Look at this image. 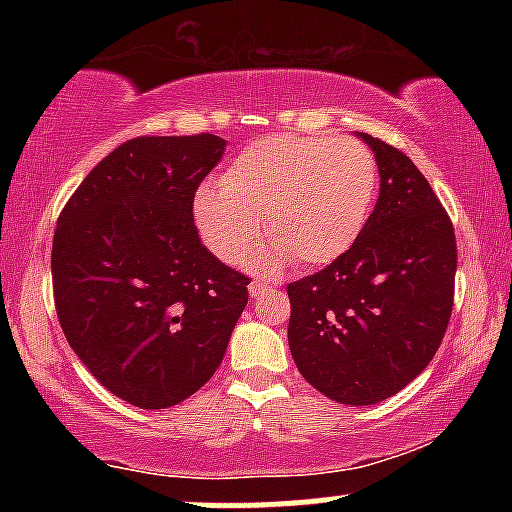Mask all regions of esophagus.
Here are the masks:
<instances>
[{
	"label": "esophagus",
	"instance_id": "1",
	"mask_svg": "<svg viewBox=\"0 0 512 512\" xmlns=\"http://www.w3.org/2000/svg\"><path fill=\"white\" fill-rule=\"evenodd\" d=\"M250 289V296L255 298V296H262V293H269V291H274L276 286H272V284H267V281H252V284L248 286Z\"/></svg>",
	"mask_w": 512,
	"mask_h": 512
}]
</instances>
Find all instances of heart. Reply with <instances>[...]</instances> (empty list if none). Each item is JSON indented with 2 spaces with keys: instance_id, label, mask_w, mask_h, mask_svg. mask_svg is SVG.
Masks as SVG:
<instances>
[{
  "instance_id": "1",
  "label": "heart",
  "mask_w": 512,
  "mask_h": 512,
  "mask_svg": "<svg viewBox=\"0 0 512 512\" xmlns=\"http://www.w3.org/2000/svg\"><path fill=\"white\" fill-rule=\"evenodd\" d=\"M378 161L354 139L272 134L245 146L221 175V190L202 187L195 223L207 248L243 262L264 233L267 264H330L361 236L375 195Z\"/></svg>"
}]
</instances>
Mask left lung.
<instances>
[{"label":"left lung","instance_id":"8db88e82","mask_svg":"<svg viewBox=\"0 0 512 512\" xmlns=\"http://www.w3.org/2000/svg\"><path fill=\"white\" fill-rule=\"evenodd\" d=\"M380 197L339 260L286 286L298 370L334 402H383L436 356L455 301L457 243L443 204L414 161L361 132Z\"/></svg>","mask_w":512,"mask_h":512}]
</instances>
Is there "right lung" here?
<instances>
[{
  "mask_svg": "<svg viewBox=\"0 0 512 512\" xmlns=\"http://www.w3.org/2000/svg\"><path fill=\"white\" fill-rule=\"evenodd\" d=\"M226 142L137 137L74 190L52 238L64 337L113 395L142 409L182 402L216 373L250 276L199 240L195 192Z\"/></svg>",
  "mask_w": 512,
  "mask_h": 512,
  "instance_id": "add662e5",
  "label": "right lung"
}]
</instances>
